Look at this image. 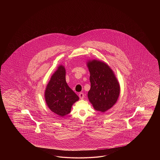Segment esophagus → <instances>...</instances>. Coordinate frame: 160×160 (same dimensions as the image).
<instances>
[{
    "instance_id": "1",
    "label": "esophagus",
    "mask_w": 160,
    "mask_h": 160,
    "mask_svg": "<svg viewBox=\"0 0 160 160\" xmlns=\"http://www.w3.org/2000/svg\"><path fill=\"white\" fill-rule=\"evenodd\" d=\"M79 97L80 99H82L84 98L85 95H84V94H83V92H79Z\"/></svg>"
}]
</instances>
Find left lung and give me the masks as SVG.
<instances>
[{
	"mask_svg": "<svg viewBox=\"0 0 160 160\" xmlns=\"http://www.w3.org/2000/svg\"><path fill=\"white\" fill-rule=\"evenodd\" d=\"M91 88L88 99L96 110L105 112L116 103L120 92L119 83L108 65L93 60L88 63Z\"/></svg>",
	"mask_w": 160,
	"mask_h": 160,
	"instance_id": "1",
	"label": "left lung"
}]
</instances>
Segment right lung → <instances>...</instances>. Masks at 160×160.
<instances>
[{"instance_id":"obj_1","label":"right lung","mask_w":160,"mask_h":160,"mask_svg":"<svg viewBox=\"0 0 160 160\" xmlns=\"http://www.w3.org/2000/svg\"><path fill=\"white\" fill-rule=\"evenodd\" d=\"M65 75V68L59 66L52 75L44 94L48 107L61 117L70 113L72 104L79 99L78 96L68 87Z\"/></svg>"}]
</instances>
